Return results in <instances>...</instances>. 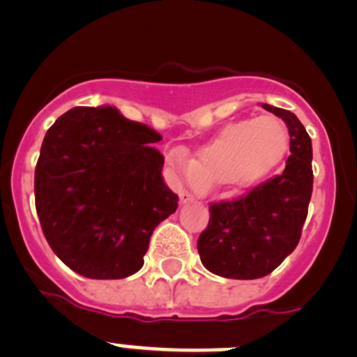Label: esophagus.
Instances as JSON below:
<instances>
[{"instance_id": "1", "label": "esophagus", "mask_w": 357, "mask_h": 357, "mask_svg": "<svg viewBox=\"0 0 357 357\" xmlns=\"http://www.w3.org/2000/svg\"><path fill=\"white\" fill-rule=\"evenodd\" d=\"M178 197H180V203H182V204H187V203H190V201L194 199V196H192V194H190V192H187V190H180Z\"/></svg>"}]
</instances>
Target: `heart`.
<instances>
[{"label": "heart", "instance_id": "b5f03b06", "mask_svg": "<svg viewBox=\"0 0 357 357\" xmlns=\"http://www.w3.org/2000/svg\"><path fill=\"white\" fill-rule=\"evenodd\" d=\"M288 146V130L276 116L231 123L201 147L190 161L189 175L201 189H250L273 174L287 156Z\"/></svg>", "mask_w": 357, "mask_h": 357}]
</instances>
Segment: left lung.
I'll return each instance as SVG.
<instances>
[{
  "mask_svg": "<svg viewBox=\"0 0 357 357\" xmlns=\"http://www.w3.org/2000/svg\"><path fill=\"white\" fill-rule=\"evenodd\" d=\"M283 119L290 156L283 174L246 196L210 204V222L197 239L201 262L229 280H257L273 273L300 241L312 194V144L294 112L264 104Z\"/></svg>",
  "mask_w": 357,
  "mask_h": 357,
  "instance_id": "8db88e82",
  "label": "left lung"
}]
</instances>
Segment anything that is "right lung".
Masks as SVG:
<instances>
[{"label":"right lung","mask_w":357,"mask_h":357,"mask_svg":"<svg viewBox=\"0 0 357 357\" xmlns=\"http://www.w3.org/2000/svg\"><path fill=\"white\" fill-rule=\"evenodd\" d=\"M160 140L111 105L74 107L48 128L34 172L36 211L74 273L123 280L144 266L153 231L178 206L153 147Z\"/></svg>","instance_id":"obj_1"}]
</instances>
